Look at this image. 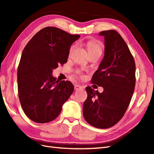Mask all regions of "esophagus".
<instances>
[{
	"label": "esophagus",
	"instance_id": "esophagus-1",
	"mask_svg": "<svg viewBox=\"0 0 154 154\" xmlns=\"http://www.w3.org/2000/svg\"><path fill=\"white\" fill-rule=\"evenodd\" d=\"M74 87H75V90H76V91H78V90H80V89H83V87L82 86L79 85H75Z\"/></svg>",
	"mask_w": 154,
	"mask_h": 154
}]
</instances>
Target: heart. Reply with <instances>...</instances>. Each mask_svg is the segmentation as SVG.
Listing matches in <instances>:
<instances>
[{"label": "heart", "instance_id": "1", "mask_svg": "<svg viewBox=\"0 0 154 154\" xmlns=\"http://www.w3.org/2000/svg\"><path fill=\"white\" fill-rule=\"evenodd\" d=\"M87 47L88 49V51H89V54L94 53V52H101V47L99 42H97L95 40H89L87 42ZM75 48V45H73L70 48V53ZM77 73L81 75L80 71H77Z\"/></svg>", "mask_w": 154, "mask_h": 154}]
</instances>
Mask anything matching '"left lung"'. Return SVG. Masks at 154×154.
<instances>
[{
  "label": "left lung",
  "instance_id": "8db88e82",
  "mask_svg": "<svg viewBox=\"0 0 154 154\" xmlns=\"http://www.w3.org/2000/svg\"><path fill=\"white\" fill-rule=\"evenodd\" d=\"M104 55L91 83L103 87L99 93L86 88L83 103L85 119L97 128H109L119 122L129 106L136 84V65L126 43L115 30L102 31Z\"/></svg>",
  "mask_w": 154,
  "mask_h": 154
}]
</instances>
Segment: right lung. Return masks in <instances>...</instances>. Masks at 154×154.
I'll return each mask as SVG.
<instances>
[{
    "label": "right lung",
    "instance_id": "add662e5",
    "mask_svg": "<svg viewBox=\"0 0 154 154\" xmlns=\"http://www.w3.org/2000/svg\"><path fill=\"white\" fill-rule=\"evenodd\" d=\"M79 37L49 26L25 46L17 71L18 97L23 111L34 122L47 123L56 119L73 93V84L57 80L52 72L66 63L71 45Z\"/></svg>",
    "mask_w": 154,
    "mask_h": 154
}]
</instances>
